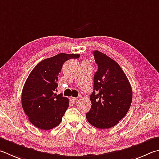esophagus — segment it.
<instances>
[{"label": "esophagus", "instance_id": "1", "mask_svg": "<svg viewBox=\"0 0 159 159\" xmlns=\"http://www.w3.org/2000/svg\"><path fill=\"white\" fill-rule=\"evenodd\" d=\"M70 101L73 103H76L78 101V98H75V97H71L70 98Z\"/></svg>", "mask_w": 159, "mask_h": 159}]
</instances>
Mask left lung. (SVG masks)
Instances as JSON below:
<instances>
[{
    "instance_id": "left-lung-1",
    "label": "left lung",
    "mask_w": 159,
    "mask_h": 159,
    "mask_svg": "<svg viewBox=\"0 0 159 159\" xmlns=\"http://www.w3.org/2000/svg\"><path fill=\"white\" fill-rule=\"evenodd\" d=\"M98 70L94 76L92 106L86 114L91 125L109 129L119 123L129 111L132 89L125 72L117 63L102 52H93Z\"/></svg>"
}]
</instances>
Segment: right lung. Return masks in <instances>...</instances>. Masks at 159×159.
Listing matches in <instances>:
<instances>
[{
	"instance_id": "right-lung-1",
	"label": "right lung",
	"mask_w": 159,
	"mask_h": 159,
	"mask_svg": "<svg viewBox=\"0 0 159 159\" xmlns=\"http://www.w3.org/2000/svg\"><path fill=\"white\" fill-rule=\"evenodd\" d=\"M79 57V54L59 53L43 60L30 72L22 90L21 104L34 126L50 130L61 122L70 102L56 93L58 74L65 61Z\"/></svg>"
}]
</instances>
